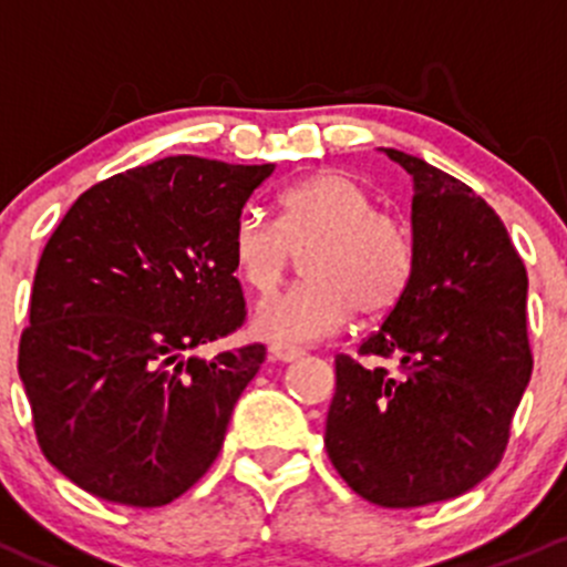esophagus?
<instances>
[{
  "label": "esophagus",
  "instance_id": "esophagus-1",
  "mask_svg": "<svg viewBox=\"0 0 567 567\" xmlns=\"http://www.w3.org/2000/svg\"><path fill=\"white\" fill-rule=\"evenodd\" d=\"M271 359H277V362H296V359L301 357V348H293V346H271Z\"/></svg>",
  "mask_w": 567,
  "mask_h": 567
}]
</instances>
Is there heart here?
I'll return each mask as SVG.
<instances>
[{
    "label": "heart",
    "instance_id": "b5f03b06",
    "mask_svg": "<svg viewBox=\"0 0 567 567\" xmlns=\"http://www.w3.org/2000/svg\"><path fill=\"white\" fill-rule=\"evenodd\" d=\"M307 282L260 301L251 331L274 346H305L340 331L353 316L390 312L414 268V238L400 216L375 210L357 177L323 169L279 194V219L247 208L233 230V266L266 296L303 251Z\"/></svg>",
    "mask_w": 567,
    "mask_h": 567
}]
</instances>
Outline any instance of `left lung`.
<instances>
[{"label": "left lung", "mask_w": 567, "mask_h": 567, "mask_svg": "<svg viewBox=\"0 0 567 567\" xmlns=\"http://www.w3.org/2000/svg\"><path fill=\"white\" fill-rule=\"evenodd\" d=\"M414 183V268L359 357H337L326 453L362 499L422 507L455 499L502 461L532 375L527 268L505 225L458 177L381 147Z\"/></svg>", "instance_id": "left-lung-1"}]
</instances>
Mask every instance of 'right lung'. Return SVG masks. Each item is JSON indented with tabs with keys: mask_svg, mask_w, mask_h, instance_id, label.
<instances>
[{
	"mask_svg": "<svg viewBox=\"0 0 567 567\" xmlns=\"http://www.w3.org/2000/svg\"><path fill=\"white\" fill-rule=\"evenodd\" d=\"M271 173L162 158L87 188L45 244L19 375L40 450L87 494L169 505L219 455L266 348L192 351L241 326L233 230Z\"/></svg>",
	"mask_w": 567,
	"mask_h": 567,
	"instance_id": "right-lung-1",
	"label": "right lung"
}]
</instances>
